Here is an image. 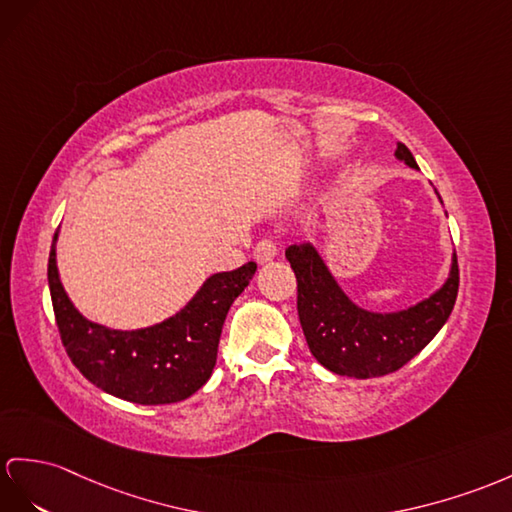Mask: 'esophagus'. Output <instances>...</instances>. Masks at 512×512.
<instances>
[{
	"label": "esophagus",
	"instance_id": "obj_1",
	"mask_svg": "<svg viewBox=\"0 0 512 512\" xmlns=\"http://www.w3.org/2000/svg\"><path fill=\"white\" fill-rule=\"evenodd\" d=\"M278 256V241L271 239V236H265V239H260L254 247V258L258 263H269Z\"/></svg>",
	"mask_w": 512,
	"mask_h": 512
}]
</instances>
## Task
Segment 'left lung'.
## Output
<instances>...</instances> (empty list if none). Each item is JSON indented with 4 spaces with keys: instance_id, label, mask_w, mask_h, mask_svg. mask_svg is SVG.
<instances>
[{
    "instance_id": "1",
    "label": "left lung",
    "mask_w": 512,
    "mask_h": 512,
    "mask_svg": "<svg viewBox=\"0 0 512 512\" xmlns=\"http://www.w3.org/2000/svg\"><path fill=\"white\" fill-rule=\"evenodd\" d=\"M395 156L417 169L400 143ZM297 278V313L310 352L332 373L347 378H380L402 369L450 319L458 295V258L439 291L417 306L391 315L367 313L352 304L310 243L286 249Z\"/></svg>"
}]
</instances>
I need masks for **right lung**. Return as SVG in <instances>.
Here are the masks:
<instances>
[{
	"label": "right lung",
	"mask_w": 512,
	"mask_h": 512,
	"mask_svg": "<svg viewBox=\"0 0 512 512\" xmlns=\"http://www.w3.org/2000/svg\"><path fill=\"white\" fill-rule=\"evenodd\" d=\"M56 236L47 280L56 326L71 363L97 389L134 404H173L208 382L217 363L223 321L256 273V263L210 276L176 317L143 330H110L84 319L62 289Z\"/></svg>",
	"instance_id": "obj_1"
}]
</instances>
